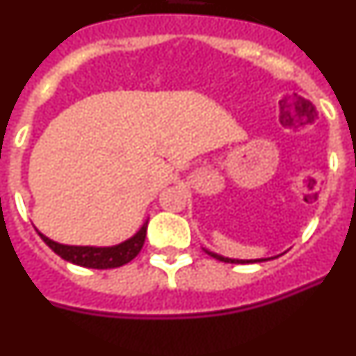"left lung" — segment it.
Wrapping results in <instances>:
<instances>
[{
	"label": "left lung",
	"instance_id": "left-lung-1",
	"mask_svg": "<svg viewBox=\"0 0 356 356\" xmlns=\"http://www.w3.org/2000/svg\"><path fill=\"white\" fill-rule=\"evenodd\" d=\"M207 253L210 254V257H213V259L221 260V262H226V264H250V262H262V260H234V259H225V257H221V254H216V253H210V251H207Z\"/></svg>",
	"mask_w": 356,
	"mask_h": 356
}]
</instances>
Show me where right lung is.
Masks as SVG:
<instances>
[{
  "instance_id": "obj_1",
  "label": "right lung",
  "mask_w": 356,
  "mask_h": 356,
  "mask_svg": "<svg viewBox=\"0 0 356 356\" xmlns=\"http://www.w3.org/2000/svg\"><path fill=\"white\" fill-rule=\"evenodd\" d=\"M146 228L147 222H144L143 228L134 237L112 248L64 246V244H58V242H53L51 238L44 237L42 234L39 235L58 257H62L67 262L76 264V266L81 267H89V269H114V267H121L128 264L140 253L144 246V238H146Z\"/></svg>"
}]
</instances>
